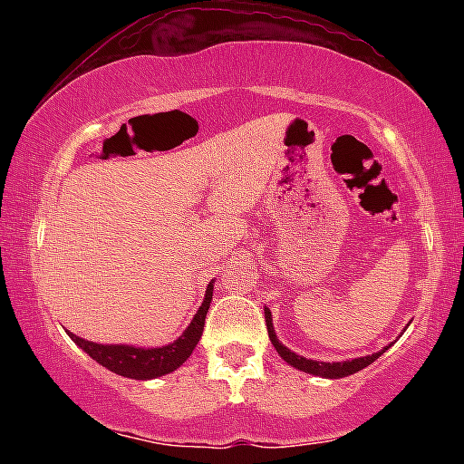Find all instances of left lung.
Returning a JSON list of instances; mask_svg holds the SVG:
<instances>
[{"label": "left lung", "instance_id": "8db88e82", "mask_svg": "<svg viewBox=\"0 0 464 464\" xmlns=\"http://www.w3.org/2000/svg\"><path fill=\"white\" fill-rule=\"evenodd\" d=\"M264 314H266V327H268V338H270V343L275 344L276 353H279L281 358H284L290 366H295V369H299V371L312 372V375L329 377V380H338V377L353 375V372H358V371L364 369V366H369L371 362H375L386 351V347H384L382 351H377V353L364 355V358L349 360V362H314V360H307V358H303V355H296L295 351L285 349L284 344H281L279 340H276V334H275V327H273V318H270V312L264 310Z\"/></svg>", "mask_w": 464, "mask_h": 464}]
</instances>
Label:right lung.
Wrapping results in <instances>:
<instances>
[{"mask_svg":"<svg viewBox=\"0 0 464 464\" xmlns=\"http://www.w3.org/2000/svg\"><path fill=\"white\" fill-rule=\"evenodd\" d=\"M211 290H214V284H209V287H207L205 301H202L200 310L196 312L194 321H191L188 329H185V334L180 335L177 343L168 344V347L163 349H135L126 347V344H95L89 343V340L78 338V335H73L72 332L67 334L84 353H89L98 364L117 372V375L130 377V380H152V377H161L165 372L177 371L179 366L189 358L191 351L196 349V344H198L202 327H205V316L207 312H209L211 295H214Z\"/></svg>","mask_w":464,"mask_h":464,"instance_id":"right-lung-1","label":"right lung"}]
</instances>
